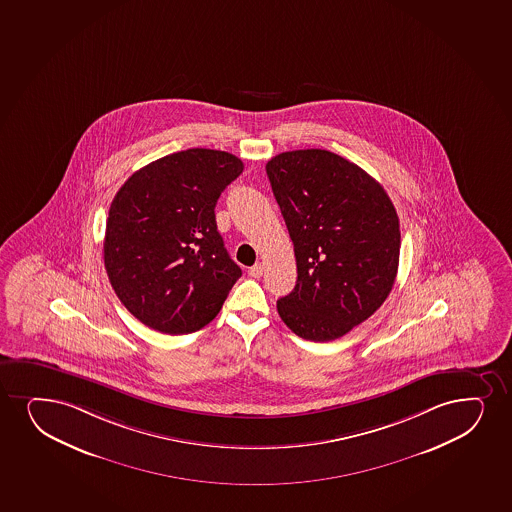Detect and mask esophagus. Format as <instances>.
Returning <instances> with one entry per match:
<instances>
[{
  "mask_svg": "<svg viewBox=\"0 0 512 512\" xmlns=\"http://www.w3.org/2000/svg\"><path fill=\"white\" fill-rule=\"evenodd\" d=\"M248 274H250L252 277H255V279H259V277L264 274V265L260 264V262H257V264L253 265V267H250Z\"/></svg>",
  "mask_w": 512,
  "mask_h": 512,
  "instance_id": "34e87169",
  "label": "esophagus"
}]
</instances>
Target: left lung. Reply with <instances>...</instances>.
Returning <instances> with one entry per match:
<instances>
[{"instance_id": "obj_1", "label": "left lung", "mask_w": 512, "mask_h": 512, "mask_svg": "<svg viewBox=\"0 0 512 512\" xmlns=\"http://www.w3.org/2000/svg\"><path fill=\"white\" fill-rule=\"evenodd\" d=\"M295 245L296 286L277 312L296 336L325 343L379 310L399 265V217L379 181L322 149L265 166Z\"/></svg>"}]
</instances>
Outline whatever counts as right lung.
Wrapping results in <instances>:
<instances>
[{
	"mask_svg": "<svg viewBox=\"0 0 512 512\" xmlns=\"http://www.w3.org/2000/svg\"><path fill=\"white\" fill-rule=\"evenodd\" d=\"M238 157L188 149L135 171L109 207L104 267L121 303L154 331L178 336L216 317L241 269L224 248L217 199Z\"/></svg>",
	"mask_w": 512,
	"mask_h": 512,
	"instance_id": "1",
	"label": "right lung"
}]
</instances>
